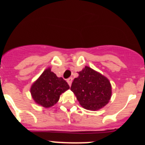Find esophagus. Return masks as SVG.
I'll use <instances>...</instances> for the list:
<instances>
[{
    "mask_svg": "<svg viewBox=\"0 0 145 145\" xmlns=\"http://www.w3.org/2000/svg\"><path fill=\"white\" fill-rule=\"evenodd\" d=\"M72 78H69L67 80V84H69V86H71L72 84Z\"/></svg>",
    "mask_w": 145,
    "mask_h": 145,
    "instance_id": "obj_1",
    "label": "esophagus"
}]
</instances>
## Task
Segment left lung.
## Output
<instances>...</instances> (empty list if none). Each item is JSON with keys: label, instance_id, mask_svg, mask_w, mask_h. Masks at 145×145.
Returning <instances> with one entry per match:
<instances>
[{"label": "left lung", "instance_id": "left-lung-1", "mask_svg": "<svg viewBox=\"0 0 145 145\" xmlns=\"http://www.w3.org/2000/svg\"><path fill=\"white\" fill-rule=\"evenodd\" d=\"M78 74L70 89L80 105L93 111L105 107L112 95V87L108 79L87 66L78 72Z\"/></svg>", "mask_w": 145, "mask_h": 145}]
</instances>
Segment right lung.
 I'll return each instance as SVG.
<instances>
[{"label": "right lung", "instance_id": "add662e5", "mask_svg": "<svg viewBox=\"0 0 145 145\" xmlns=\"http://www.w3.org/2000/svg\"><path fill=\"white\" fill-rule=\"evenodd\" d=\"M69 88L68 84L62 78H58L49 67L33 83L30 93L35 103L48 108L54 105L61 93Z\"/></svg>", "mask_w": 145, "mask_h": 145}]
</instances>
